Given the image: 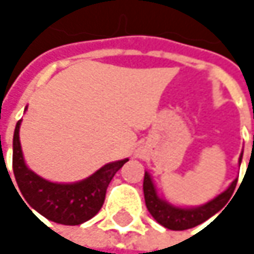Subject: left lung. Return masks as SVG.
Masks as SVG:
<instances>
[{
  "label": "left lung",
  "instance_id": "obj_1",
  "mask_svg": "<svg viewBox=\"0 0 254 254\" xmlns=\"http://www.w3.org/2000/svg\"><path fill=\"white\" fill-rule=\"evenodd\" d=\"M241 159H243V153L240 154L238 165H241ZM235 185H237V179H234L229 184L228 188L225 191H222L221 194H218L215 198L209 200L204 204L194 206V207L177 206V204H172V203L166 201L165 198H162L157 192L153 178L147 171L144 174L142 190H144L145 206H147L148 212L151 213V216L165 228L184 231V229L194 228V227L203 224L204 221H207L209 218L216 215L221 209H224L225 204L229 201V198L232 197Z\"/></svg>",
  "mask_w": 254,
  "mask_h": 254
}]
</instances>
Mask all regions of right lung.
<instances>
[{
	"label": "right lung",
	"mask_w": 254,
	"mask_h": 254,
	"mask_svg": "<svg viewBox=\"0 0 254 254\" xmlns=\"http://www.w3.org/2000/svg\"><path fill=\"white\" fill-rule=\"evenodd\" d=\"M20 125L22 121L17 122L13 136V172L26 207L29 205V210L33 209L62 225H80L95 216L104 203L110 181L129 159L110 162L82 181L51 182L27 168L19 135Z\"/></svg>",
	"instance_id": "obj_1"
}]
</instances>
